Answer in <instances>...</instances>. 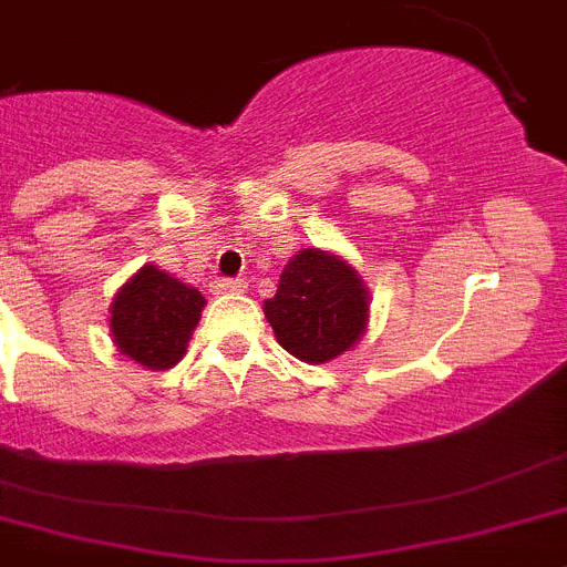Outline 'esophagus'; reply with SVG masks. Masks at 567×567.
<instances>
[{"label":"esophagus","instance_id":"obj_1","mask_svg":"<svg viewBox=\"0 0 567 567\" xmlns=\"http://www.w3.org/2000/svg\"><path fill=\"white\" fill-rule=\"evenodd\" d=\"M247 289V284L241 278H219L214 284V292L217 295H241Z\"/></svg>","mask_w":567,"mask_h":567}]
</instances>
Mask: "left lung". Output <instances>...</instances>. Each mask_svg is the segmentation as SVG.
<instances>
[{
	"instance_id": "obj_1",
	"label": "left lung",
	"mask_w": 567,
	"mask_h": 567,
	"mask_svg": "<svg viewBox=\"0 0 567 567\" xmlns=\"http://www.w3.org/2000/svg\"><path fill=\"white\" fill-rule=\"evenodd\" d=\"M264 315L280 348L309 364H326L353 348L368 328L370 292L344 258L306 247L280 272Z\"/></svg>"
}]
</instances>
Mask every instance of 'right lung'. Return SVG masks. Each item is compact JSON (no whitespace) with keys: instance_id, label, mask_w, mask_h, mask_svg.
I'll use <instances>...</instances> for the list:
<instances>
[{"instance_id":"obj_1","label":"right lung","mask_w":567,"mask_h":567,"mask_svg":"<svg viewBox=\"0 0 567 567\" xmlns=\"http://www.w3.org/2000/svg\"><path fill=\"white\" fill-rule=\"evenodd\" d=\"M206 298L155 264H144L111 303L118 353L147 370H169L186 353Z\"/></svg>"}]
</instances>
